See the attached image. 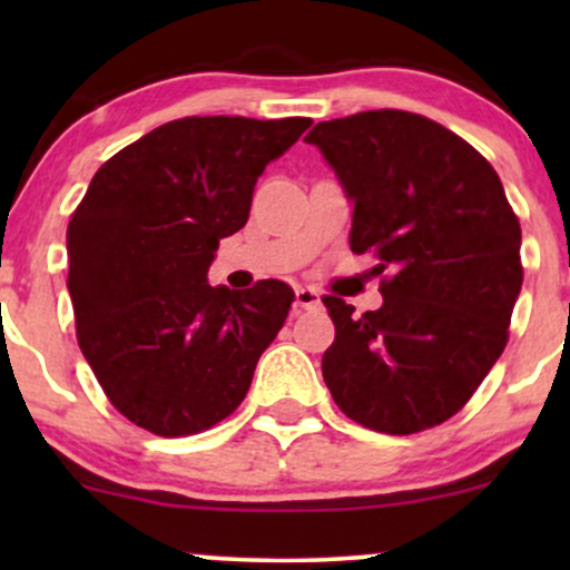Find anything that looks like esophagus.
<instances>
[{
    "mask_svg": "<svg viewBox=\"0 0 570 570\" xmlns=\"http://www.w3.org/2000/svg\"><path fill=\"white\" fill-rule=\"evenodd\" d=\"M318 305H322V297H318L316 289H311V286H294V307L311 311V307Z\"/></svg>",
    "mask_w": 570,
    "mask_h": 570,
    "instance_id": "34e87169",
    "label": "esophagus"
}]
</instances>
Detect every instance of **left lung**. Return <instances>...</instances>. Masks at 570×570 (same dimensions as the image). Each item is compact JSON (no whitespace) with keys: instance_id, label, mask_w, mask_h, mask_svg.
I'll use <instances>...</instances> for the list:
<instances>
[{"instance_id":"8db88e82","label":"left lung","mask_w":570,"mask_h":570,"mask_svg":"<svg viewBox=\"0 0 570 570\" xmlns=\"http://www.w3.org/2000/svg\"><path fill=\"white\" fill-rule=\"evenodd\" d=\"M305 141L353 203L351 252L389 273L377 311L324 297L326 389L383 434L440 426L499 362L520 297L522 233L499 174L453 130L399 109L318 122Z\"/></svg>"}]
</instances>
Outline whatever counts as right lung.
<instances>
[{"label": "right lung", "mask_w": 570, "mask_h": 570, "mask_svg": "<svg viewBox=\"0 0 570 570\" xmlns=\"http://www.w3.org/2000/svg\"><path fill=\"white\" fill-rule=\"evenodd\" d=\"M307 117H185L149 130L90 179L67 230L77 340L104 394L158 436H187L244 402L294 292L212 286L219 240Z\"/></svg>", "instance_id": "right-lung-1"}]
</instances>
